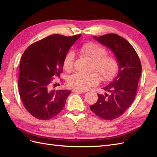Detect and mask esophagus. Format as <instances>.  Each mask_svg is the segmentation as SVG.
<instances>
[{
	"instance_id": "obj_1",
	"label": "esophagus",
	"mask_w": 157,
	"mask_h": 157,
	"mask_svg": "<svg viewBox=\"0 0 157 157\" xmlns=\"http://www.w3.org/2000/svg\"><path fill=\"white\" fill-rule=\"evenodd\" d=\"M73 91L75 92H78V93H85L86 92V90H78V89H73Z\"/></svg>"
}]
</instances>
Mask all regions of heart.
<instances>
[{
    "label": "heart",
    "mask_w": 157,
    "mask_h": 157,
    "mask_svg": "<svg viewBox=\"0 0 157 157\" xmlns=\"http://www.w3.org/2000/svg\"><path fill=\"white\" fill-rule=\"evenodd\" d=\"M79 52L82 55L92 60L90 70L96 73L90 74L80 72L73 73L67 79V84L71 87L85 90L98 84V75L102 80L107 81L113 78L117 72V59L114 56L106 54L107 51L102 45L95 42L86 43L79 47ZM75 59V53L71 51L66 55L63 61V68L65 71H69L73 69Z\"/></svg>",
    "instance_id": "heart-1"
}]
</instances>
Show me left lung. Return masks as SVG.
Masks as SVG:
<instances>
[{"label": "left lung", "mask_w": 157, "mask_h": 157, "mask_svg": "<svg viewBox=\"0 0 157 157\" xmlns=\"http://www.w3.org/2000/svg\"><path fill=\"white\" fill-rule=\"evenodd\" d=\"M94 39L114 52L119 71L113 80L103 88L108 94H98L97 101L90 107L101 119L113 120L122 115L134 101L142 72L141 62L131 44L117 34L94 36Z\"/></svg>", "instance_id": "1"}]
</instances>
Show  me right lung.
Returning a JSON list of instances; mask_svg holds the SVG:
<instances>
[{
  "instance_id": "right-lung-1",
  "label": "right lung",
  "mask_w": 157,
  "mask_h": 157,
  "mask_svg": "<svg viewBox=\"0 0 157 157\" xmlns=\"http://www.w3.org/2000/svg\"><path fill=\"white\" fill-rule=\"evenodd\" d=\"M81 34H52L33 43L25 50L19 65L18 87L25 109L34 117L48 120L64 108L71 92L52 90L54 79L63 73V61Z\"/></svg>"
}]
</instances>
